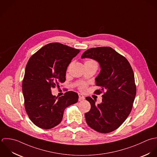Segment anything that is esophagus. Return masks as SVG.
<instances>
[{"label":"esophagus","instance_id":"esophagus-1","mask_svg":"<svg viewBox=\"0 0 157 157\" xmlns=\"http://www.w3.org/2000/svg\"><path fill=\"white\" fill-rule=\"evenodd\" d=\"M78 101H83V100H84L85 99V96H83L82 94H78Z\"/></svg>","mask_w":157,"mask_h":157}]
</instances>
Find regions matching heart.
<instances>
[{
  "label": "heart",
  "instance_id": "1",
  "mask_svg": "<svg viewBox=\"0 0 157 157\" xmlns=\"http://www.w3.org/2000/svg\"><path fill=\"white\" fill-rule=\"evenodd\" d=\"M96 63L95 61L94 60H87L85 62V63ZM87 88V84L86 83H81L80 84H79L78 85V89L80 90V91H85Z\"/></svg>",
  "mask_w": 157,
  "mask_h": 157
}]
</instances>
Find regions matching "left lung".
<instances>
[{"label":"left lung","instance_id":"8db88e82","mask_svg":"<svg viewBox=\"0 0 157 157\" xmlns=\"http://www.w3.org/2000/svg\"><path fill=\"white\" fill-rule=\"evenodd\" d=\"M82 58H90L99 62L101 70L96 78V86L101 87L94 94L103 93L102 102L91 104L85 114L87 124L102 133H110L119 128L130 114L136 94V86L132 66L122 55L110 47H98L86 51Z\"/></svg>","mask_w":157,"mask_h":157}]
</instances>
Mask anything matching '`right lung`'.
Instances as JSON below:
<instances>
[{
    "instance_id": "add662e5",
    "label": "right lung",
    "mask_w": 157,
    "mask_h": 157,
    "mask_svg": "<svg viewBox=\"0 0 157 157\" xmlns=\"http://www.w3.org/2000/svg\"><path fill=\"white\" fill-rule=\"evenodd\" d=\"M80 50L59 43H49L29 59L22 80L26 113L32 122L43 129L58 125L64 109L77 102L78 94L67 91L63 96H53L51 88L66 80V71Z\"/></svg>"
}]
</instances>
